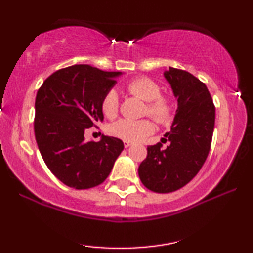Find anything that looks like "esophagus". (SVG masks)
Wrapping results in <instances>:
<instances>
[{
    "label": "esophagus",
    "mask_w": 253,
    "mask_h": 253,
    "mask_svg": "<svg viewBox=\"0 0 253 253\" xmlns=\"http://www.w3.org/2000/svg\"><path fill=\"white\" fill-rule=\"evenodd\" d=\"M131 145H132V144H131V143H130V141H126V140H124V147H126V148H127V147H130V146H131Z\"/></svg>",
    "instance_id": "34e87169"
}]
</instances>
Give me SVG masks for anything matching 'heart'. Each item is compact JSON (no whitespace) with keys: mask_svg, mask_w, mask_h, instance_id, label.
<instances>
[{"mask_svg":"<svg viewBox=\"0 0 253 253\" xmlns=\"http://www.w3.org/2000/svg\"><path fill=\"white\" fill-rule=\"evenodd\" d=\"M130 93L146 102V113L157 122H167L170 116V103L161 96L160 87L157 83L150 78L134 79L127 86ZM102 113L112 119L119 112V95L115 89H109L103 96L101 102ZM154 131V126L148 120H126L122 119L113 123L109 132L117 138L126 141H139Z\"/></svg>","mask_w":253,"mask_h":253,"instance_id":"heart-1","label":"heart"}]
</instances>
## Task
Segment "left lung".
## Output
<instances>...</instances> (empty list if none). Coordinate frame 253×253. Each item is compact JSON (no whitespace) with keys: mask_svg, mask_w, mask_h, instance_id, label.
I'll return each mask as SVG.
<instances>
[{"mask_svg":"<svg viewBox=\"0 0 253 253\" xmlns=\"http://www.w3.org/2000/svg\"><path fill=\"white\" fill-rule=\"evenodd\" d=\"M177 100L170 131L161 138L168 141L147 147V157L138 175L148 190L169 193L181 189L198 174L209 155L215 108L206 85L184 70L170 68L164 72Z\"/></svg>","mask_w":253,"mask_h":253,"instance_id":"left-lung-1","label":"left lung"}]
</instances>
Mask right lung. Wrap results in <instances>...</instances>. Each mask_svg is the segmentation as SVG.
I'll list each match as a JSON object with an SVG mask.
<instances>
[{
	"label": "right lung",
	"instance_id": "right-lung-1",
	"mask_svg": "<svg viewBox=\"0 0 253 253\" xmlns=\"http://www.w3.org/2000/svg\"><path fill=\"white\" fill-rule=\"evenodd\" d=\"M120 71H102L87 64L61 69L41 85L36 98L34 133L49 170L77 190L101 184L112 171L123 141L102 136L86 141L85 130L103 121L101 102L116 85Z\"/></svg>",
	"mask_w": 253,
	"mask_h": 253
}]
</instances>
